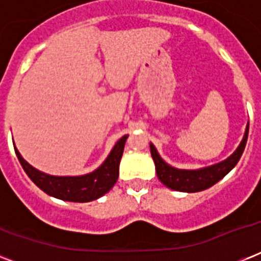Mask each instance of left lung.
<instances>
[{"mask_svg":"<svg viewBox=\"0 0 261 261\" xmlns=\"http://www.w3.org/2000/svg\"><path fill=\"white\" fill-rule=\"evenodd\" d=\"M248 131H249V123L247 124V130L244 134V138L237 147V150L233 154L226 159L225 161L211 165V167L202 168V169H195V171H188V169H177V168L171 167L161 157L159 151L154 147L153 143H150V153L153 157L155 165V172L157 177L164 186L174 191L180 192H199V191L207 190L215 182H218L221 178H223L229 172L236 167L239 160L243 155V151L245 149L248 139Z\"/></svg>","mask_w":261,"mask_h":261,"instance_id":"left-lung-1","label":"left lung"}]
</instances>
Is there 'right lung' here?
<instances>
[{"label":"right lung","mask_w":261,"mask_h":261,"mask_svg":"<svg viewBox=\"0 0 261 261\" xmlns=\"http://www.w3.org/2000/svg\"><path fill=\"white\" fill-rule=\"evenodd\" d=\"M127 137L128 135H124L119 139L106 161L96 171L83 176H51L43 173L27 163L16 147L14 151L28 177L47 195L67 202L84 203L98 199L107 194L118 181L119 164Z\"/></svg>","instance_id":"add662e5"}]
</instances>
